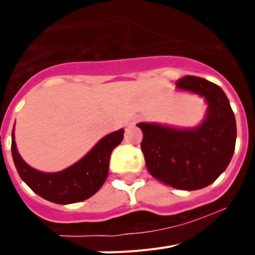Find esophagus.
<instances>
[{"label":"esophagus","instance_id":"obj_1","mask_svg":"<svg viewBox=\"0 0 255 255\" xmlns=\"http://www.w3.org/2000/svg\"><path fill=\"white\" fill-rule=\"evenodd\" d=\"M140 121V117H132L131 120H130V125H135V124H138Z\"/></svg>","mask_w":255,"mask_h":255}]
</instances>
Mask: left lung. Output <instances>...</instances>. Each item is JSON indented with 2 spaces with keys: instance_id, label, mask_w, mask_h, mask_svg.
Wrapping results in <instances>:
<instances>
[{
  "instance_id": "obj_1",
  "label": "left lung",
  "mask_w": 255,
  "mask_h": 255,
  "mask_svg": "<svg viewBox=\"0 0 255 255\" xmlns=\"http://www.w3.org/2000/svg\"><path fill=\"white\" fill-rule=\"evenodd\" d=\"M176 85L206 98V120L193 130L138 124L143 131L140 148L152 176L171 188L198 190L215 181L233 158L235 115L226 94L215 83L186 75Z\"/></svg>"
}]
</instances>
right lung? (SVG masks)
<instances>
[{
  "label": "right lung",
  "mask_w": 255,
  "mask_h": 255,
  "mask_svg": "<svg viewBox=\"0 0 255 255\" xmlns=\"http://www.w3.org/2000/svg\"><path fill=\"white\" fill-rule=\"evenodd\" d=\"M123 138V129L107 135L84 158L56 173L40 172L22 161L16 150L13 131L11 152L20 177L31 190L53 203L70 204L91 198L102 188L108 176L112 150L121 143Z\"/></svg>",
  "instance_id": "add662e5"
}]
</instances>
